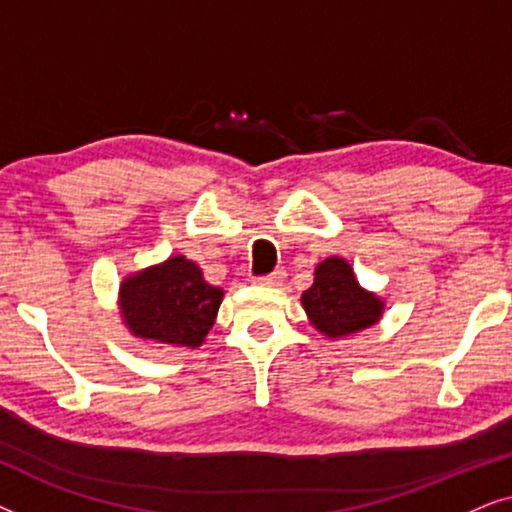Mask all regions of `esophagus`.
Listing matches in <instances>:
<instances>
[{
    "instance_id": "esophagus-1",
    "label": "esophagus",
    "mask_w": 512,
    "mask_h": 512,
    "mask_svg": "<svg viewBox=\"0 0 512 512\" xmlns=\"http://www.w3.org/2000/svg\"><path fill=\"white\" fill-rule=\"evenodd\" d=\"M284 279H286V272L284 270H275V272H270V275L256 277L254 282L261 284V286H282Z\"/></svg>"
}]
</instances>
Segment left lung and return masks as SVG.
Segmentation results:
<instances>
[{
    "mask_svg": "<svg viewBox=\"0 0 512 512\" xmlns=\"http://www.w3.org/2000/svg\"><path fill=\"white\" fill-rule=\"evenodd\" d=\"M312 326L326 338H345L380 321L384 303L356 282L352 265L331 256L314 270V282L300 298Z\"/></svg>",
    "mask_w": 512,
    "mask_h": 512,
    "instance_id": "8db88e82",
    "label": "left lung"
}]
</instances>
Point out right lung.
I'll use <instances>...</instances> for the list:
<instances>
[{
    "instance_id": "obj_1",
    "label": "right lung",
    "mask_w": 512,
    "mask_h": 512,
    "mask_svg": "<svg viewBox=\"0 0 512 512\" xmlns=\"http://www.w3.org/2000/svg\"><path fill=\"white\" fill-rule=\"evenodd\" d=\"M223 300L219 286L205 282L186 256H172L125 277L121 317L132 335L172 347H200Z\"/></svg>"
}]
</instances>
